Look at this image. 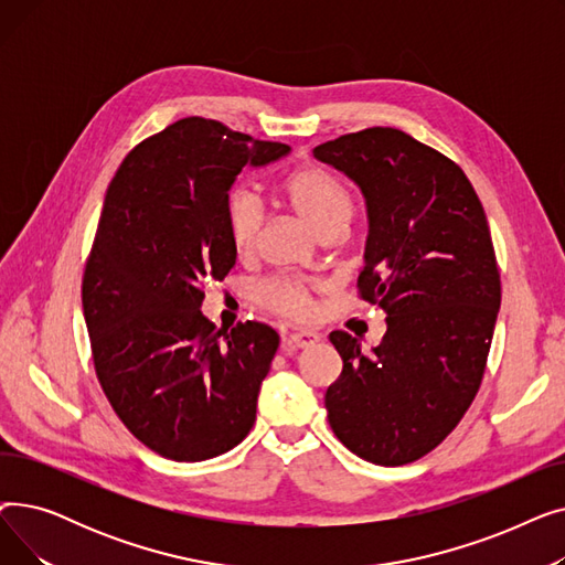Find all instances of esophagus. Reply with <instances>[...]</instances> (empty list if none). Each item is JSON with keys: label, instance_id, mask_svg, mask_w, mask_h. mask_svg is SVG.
Segmentation results:
<instances>
[{"label": "esophagus", "instance_id": "obj_1", "mask_svg": "<svg viewBox=\"0 0 565 565\" xmlns=\"http://www.w3.org/2000/svg\"><path fill=\"white\" fill-rule=\"evenodd\" d=\"M288 341H290L295 348H309V345L318 343V334L311 332V330H295V332H290Z\"/></svg>", "mask_w": 565, "mask_h": 565}]
</instances>
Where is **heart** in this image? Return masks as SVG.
<instances>
[{
  "instance_id": "b5f03b06",
  "label": "heart",
  "mask_w": 565,
  "mask_h": 565,
  "mask_svg": "<svg viewBox=\"0 0 565 565\" xmlns=\"http://www.w3.org/2000/svg\"><path fill=\"white\" fill-rule=\"evenodd\" d=\"M284 196L316 233L332 224H348L352 199L345 185L334 173L320 167H305L292 171L284 181ZM224 220L228 241L237 254H249L263 226V201L247 188H235L226 196ZM320 290L318 281L302 277H273L256 286L254 300L286 318H309L313 313V295Z\"/></svg>"
}]
</instances>
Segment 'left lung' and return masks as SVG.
I'll list each match as a JSON object with an SVG mask.
<instances>
[{
    "instance_id": "8db88e82",
    "label": "left lung",
    "mask_w": 565,
    "mask_h": 565,
    "mask_svg": "<svg viewBox=\"0 0 565 565\" xmlns=\"http://www.w3.org/2000/svg\"><path fill=\"white\" fill-rule=\"evenodd\" d=\"M366 199L358 286L387 313L371 354L332 332L343 360L324 407L354 456L398 467L444 441L477 396L501 305L483 205L465 171L396 128H366L313 148Z\"/></svg>"
}]
</instances>
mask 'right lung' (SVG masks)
I'll use <instances>...</instances> for the list:
<instances>
[{
	"label": "right lung",
	"instance_id": "add662e5",
	"mask_svg": "<svg viewBox=\"0 0 565 565\" xmlns=\"http://www.w3.org/2000/svg\"><path fill=\"white\" fill-rule=\"evenodd\" d=\"M290 153L188 116L137 143L105 194L82 279L100 387L148 449L175 462L231 451L256 422L279 334L265 322L217 330L203 281L235 265L224 205L243 167Z\"/></svg>",
	"mask_w": 565,
	"mask_h": 565
}]
</instances>
